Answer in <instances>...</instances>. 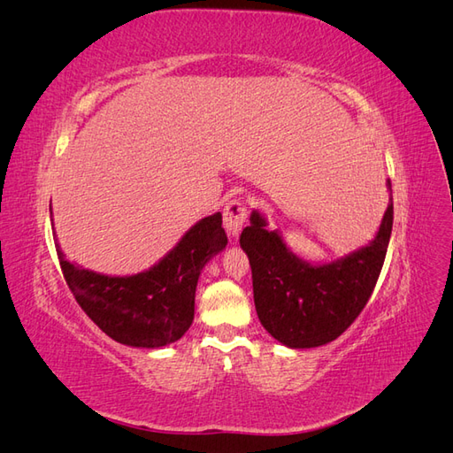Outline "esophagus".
<instances>
[{
  "label": "esophagus",
  "instance_id": "34e87169",
  "mask_svg": "<svg viewBox=\"0 0 453 453\" xmlns=\"http://www.w3.org/2000/svg\"><path fill=\"white\" fill-rule=\"evenodd\" d=\"M245 221H248V205H245V202L240 198L230 200L223 210V223L228 236L236 240L240 236Z\"/></svg>",
  "mask_w": 453,
  "mask_h": 453
}]
</instances>
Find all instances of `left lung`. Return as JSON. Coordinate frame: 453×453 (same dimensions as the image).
<instances>
[{
    "label": "left lung",
    "mask_w": 453,
    "mask_h": 453,
    "mask_svg": "<svg viewBox=\"0 0 453 453\" xmlns=\"http://www.w3.org/2000/svg\"><path fill=\"white\" fill-rule=\"evenodd\" d=\"M391 190V181H388ZM266 217L251 211L240 245L250 258L253 298L260 323L293 349L336 340L357 319L372 295L386 260L393 228V196L374 240L333 263L311 265L295 255L281 232L268 230Z\"/></svg>",
    "instance_id": "1"
}]
</instances>
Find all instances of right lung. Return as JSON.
Segmentation results:
<instances>
[{
	"label": "right lung",
	"mask_w": 453,
	"mask_h": 453,
	"mask_svg": "<svg viewBox=\"0 0 453 453\" xmlns=\"http://www.w3.org/2000/svg\"><path fill=\"white\" fill-rule=\"evenodd\" d=\"M221 213L190 226L155 266L134 276H105L57 253L67 287L79 306L119 344L158 349L180 340L195 319V295L202 268L226 248Z\"/></svg>",
	"instance_id": "obj_1"
}]
</instances>
